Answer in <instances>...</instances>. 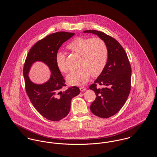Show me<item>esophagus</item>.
<instances>
[{"mask_svg": "<svg viewBox=\"0 0 157 157\" xmlns=\"http://www.w3.org/2000/svg\"><path fill=\"white\" fill-rule=\"evenodd\" d=\"M79 89H80V90H81V92H84V91H85V90L87 89V88L85 87H79Z\"/></svg>", "mask_w": 157, "mask_h": 157, "instance_id": "1", "label": "esophagus"}]
</instances>
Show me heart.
I'll return each mask as SVG.
<instances>
[{
	"mask_svg": "<svg viewBox=\"0 0 157 157\" xmlns=\"http://www.w3.org/2000/svg\"><path fill=\"white\" fill-rule=\"evenodd\" d=\"M70 50L81 56L80 68L71 71L67 77V82L73 86L85 84L93 77L99 76L104 70L108 61L109 52L105 41L100 37H76L67 46ZM65 55L58 52L56 56V63L59 70L63 73L68 71L65 61Z\"/></svg>",
	"mask_w": 157,
	"mask_h": 157,
	"instance_id": "b5f03b06",
	"label": "heart"
}]
</instances>
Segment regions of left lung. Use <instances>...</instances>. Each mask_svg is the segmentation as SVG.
Returning <instances> with one entry per match:
<instances>
[{
    "label": "left lung",
    "mask_w": 157,
    "mask_h": 157,
    "mask_svg": "<svg viewBox=\"0 0 157 157\" xmlns=\"http://www.w3.org/2000/svg\"><path fill=\"white\" fill-rule=\"evenodd\" d=\"M84 32L96 34L105 41L108 48L106 66L89 87L96 96L90 105L91 112L97 117L107 118L121 110L129 95L132 75L130 63L124 49L115 39L94 30ZM97 84L104 87L102 89L97 88Z\"/></svg>",
    "instance_id": "1"
}]
</instances>
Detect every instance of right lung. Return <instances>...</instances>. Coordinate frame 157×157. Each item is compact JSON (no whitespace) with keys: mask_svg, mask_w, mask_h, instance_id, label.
Returning a JSON list of instances; mask_svg holds the SVG:
<instances>
[{"mask_svg":"<svg viewBox=\"0 0 157 157\" xmlns=\"http://www.w3.org/2000/svg\"><path fill=\"white\" fill-rule=\"evenodd\" d=\"M74 34V33L60 32L47 36L32 47L24 63L23 74L27 94L37 112L52 121H58L68 115L71 99L80 93L76 86L68 87L63 92L61 90L66 84L56 63L60 47ZM36 61L45 63L52 73L50 79L43 85L34 84L28 76L32 64Z\"/></svg>","mask_w":157,"mask_h":157,"instance_id":"1","label":"right lung"}]
</instances>
